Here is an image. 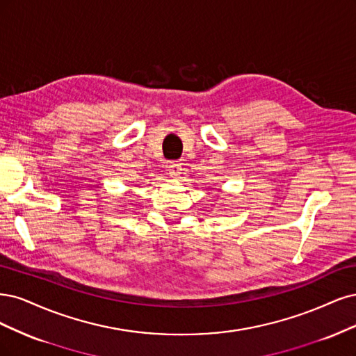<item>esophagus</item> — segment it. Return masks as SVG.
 Returning <instances> with one entry per match:
<instances>
[{
	"instance_id": "esophagus-1",
	"label": "esophagus",
	"mask_w": 356,
	"mask_h": 356,
	"mask_svg": "<svg viewBox=\"0 0 356 356\" xmlns=\"http://www.w3.org/2000/svg\"><path fill=\"white\" fill-rule=\"evenodd\" d=\"M167 168H168V175H170L171 177H179V176H181V170H183L181 164H179V163H170V164L167 165Z\"/></svg>"
}]
</instances>
